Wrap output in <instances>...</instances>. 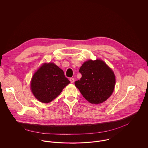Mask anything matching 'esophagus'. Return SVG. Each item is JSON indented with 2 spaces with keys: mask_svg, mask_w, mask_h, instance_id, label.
Segmentation results:
<instances>
[{
  "mask_svg": "<svg viewBox=\"0 0 148 148\" xmlns=\"http://www.w3.org/2000/svg\"><path fill=\"white\" fill-rule=\"evenodd\" d=\"M69 80H70V81H71V83H74V79L73 77H71V78L69 79Z\"/></svg>",
  "mask_w": 148,
  "mask_h": 148,
  "instance_id": "obj_1",
  "label": "esophagus"
}]
</instances>
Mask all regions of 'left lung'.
<instances>
[{
	"label": "left lung",
	"instance_id": "left-lung-1",
	"mask_svg": "<svg viewBox=\"0 0 148 148\" xmlns=\"http://www.w3.org/2000/svg\"><path fill=\"white\" fill-rule=\"evenodd\" d=\"M79 72L82 77L74 83L90 103H101L112 94L115 84V75L103 61H86L80 67Z\"/></svg>",
	"mask_w": 148,
	"mask_h": 148
}]
</instances>
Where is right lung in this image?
<instances>
[{
  "instance_id": "add662e5",
  "label": "right lung",
  "mask_w": 148,
  "mask_h": 148,
  "mask_svg": "<svg viewBox=\"0 0 148 148\" xmlns=\"http://www.w3.org/2000/svg\"><path fill=\"white\" fill-rule=\"evenodd\" d=\"M70 83L63 71L56 64H44L32 77L31 89L38 100L48 103L56 98Z\"/></svg>"
}]
</instances>
